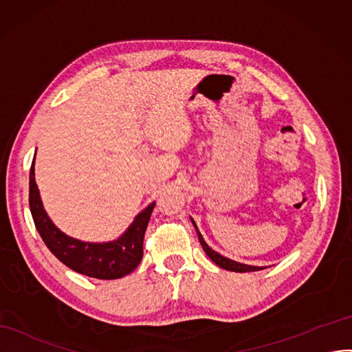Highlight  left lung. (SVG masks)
Returning a JSON list of instances; mask_svg holds the SVG:
<instances>
[{
  "mask_svg": "<svg viewBox=\"0 0 352 352\" xmlns=\"http://www.w3.org/2000/svg\"><path fill=\"white\" fill-rule=\"evenodd\" d=\"M195 230H197V234H198V240H199V244L203 245V250L207 253L208 258H210L217 267H221L223 270H228V271H235V272H250V271H261L263 270V267H250V265H244V263H240V262H235V261H231V259H226L223 258V256H221L217 252L212 250L210 247H208L203 239V235L199 234L198 228L195 225V222L192 221Z\"/></svg>",
  "mask_w": 352,
  "mask_h": 352,
  "instance_id": "8db88e82",
  "label": "left lung"
}]
</instances>
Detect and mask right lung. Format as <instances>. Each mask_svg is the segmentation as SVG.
I'll return each mask as SVG.
<instances>
[{"label":"right lung","mask_w":352,"mask_h":352,"mask_svg":"<svg viewBox=\"0 0 352 352\" xmlns=\"http://www.w3.org/2000/svg\"><path fill=\"white\" fill-rule=\"evenodd\" d=\"M30 172V208L36 231L49 250L72 271L99 280H116L138 268L144 256V235L155 203L136 216L126 234L111 243H84L60 232L44 212L34 177Z\"/></svg>","instance_id":"right-lung-1"}]
</instances>
